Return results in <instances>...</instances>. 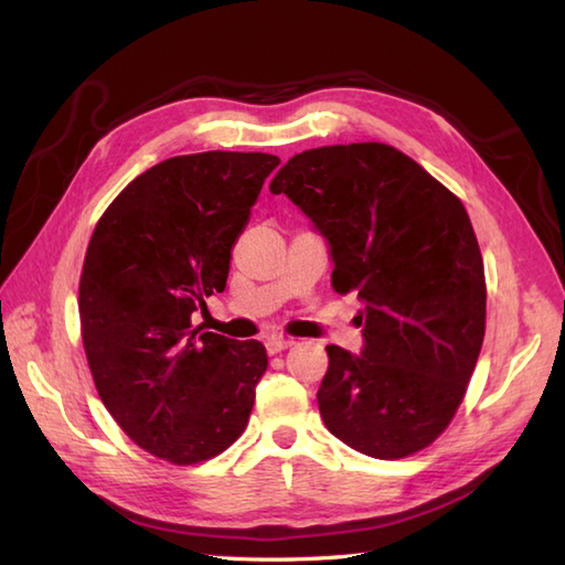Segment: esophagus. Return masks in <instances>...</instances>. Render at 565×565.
<instances>
[{"label":"esophagus","mask_w":565,"mask_h":565,"mask_svg":"<svg viewBox=\"0 0 565 565\" xmlns=\"http://www.w3.org/2000/svg\"><path fill=\"white\" fill-rule=\"evenodd\" d=\"M264 344H267V352L269 354H276V352H281V350H289V347L296 344V340L294 338H284V334H269V338L264 340Z\"/></svg>","instance_id":"34e87169"}]
</instances>
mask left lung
<instances>
[{
    "instance_id": "8db88e82",
    "label": "left lung",
    "mask_w": 565,
    "mask_h": 565,
    "mask_svg": "<svg viewBox=\"0 0 565 565\" xmlns=\"http://www.w3.org/2000/svg\"><path fill=\"white\" fill-rule=\"evenodd\" d=\"M326 237L332 289L362 301V352L328 344L322 423L347 447L403 459L461 405L486 334V274L463 203L386 142L313 148L269 184Z\"/></svg>"
}]
</instances>
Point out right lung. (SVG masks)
I'll return each mask as SVG.
<instances>
[{"mask_svg":"<svg viewBox=\"0 0 565 565\" xmlns=\"http://www.w3.org/2000/svg\"><path fill=\"white\" fill-rule=\"evenodd\" d=\"M281 160L196 152L138 174L104 211L79 279L82 342L106 411L179 466L243 435L267 371L262 342L191 328L225 289L231 252Z\"/></svg>","mask_w":565,"mask_h":565,"instance_id":"obj_1","label":"right lung"}]
</instances>
